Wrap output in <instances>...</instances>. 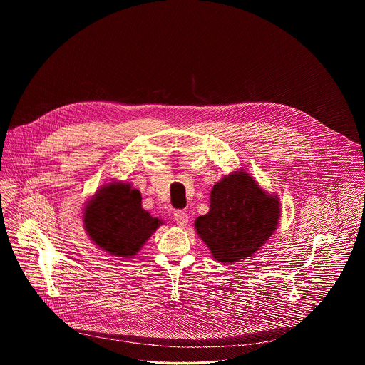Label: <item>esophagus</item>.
I'll use <instances>...</instances> for the list:
<instances>
[{
	"instance_id": "esophagus-1",
	"label": "esophagus",
	"mask_w": 365,
	"mask_h": 365,
	"mask_svg": "<svg viewBox=\"0 0 365 365\" xmlns=\"http://www.w3.org/2000/svg\"><path fill=\"white\" fill-rule=\"evenodd\" d=\"M174 219L176 225L179 227H186L189 223V215L183 210H175Z\"/></svg>"
}]
</instances>
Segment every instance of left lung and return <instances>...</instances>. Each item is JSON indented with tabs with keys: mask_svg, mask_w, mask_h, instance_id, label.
<instances>
[{
	"mask_svg": "<svg viewBox=\"0 0 365 365\" xmlns=\"http://www.w3.org/2000/svg\"><path fill=\"white\" fill-rule=\"evenodd\" d=\"M278 197L245 171L226 175L210 191V208L194 222L200 238L220 262L247 260L278 226Z\"/></svg>",
	"mask_w": 365,
	"mask_h": 365,
	"instance_id": "1",
	"label": "left lung"
}]
</instances>
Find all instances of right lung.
I'll return each mask as SVG.
<instances>
[{
  "label": "right lung",
  "instance_id": "1",
  "mask_svg": "<svg viewBox=\"0 0 365 365\" xmlns=\"http://www.w3.org/2000/svg\"><path fill=\"white\" fill-rule=\"evenodd\" d=\"M140 192L128 183L113 182L98 191L85 208L90 240L116 257L137 255L163 222L142 208Z\"/></svg>",
  "mask_w": 365,
  "mask_h": 365
}]
</instances>
